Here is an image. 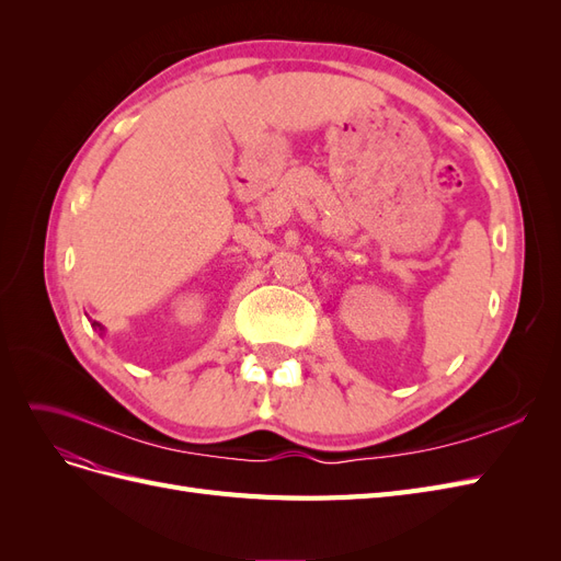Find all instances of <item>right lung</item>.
Instances as JSON below:
<instances>
[{
  "instance_id": "1",
  "label": "right lung",
  "mask_w": 561,
  "mask_h": 561,
  "mask_svg": "<svg viewBox=\"0 0 561 561\" xmlns=\"http://www.w3.org/2000/svg\"><path fill=\"white\" fill-rule=\"evenodd\" d=\"M91 328H93V330H98L100 334H103V332H105V328H103V325H100V322H95V320L91 322Z\"/></svg>"
}]
</instances>
